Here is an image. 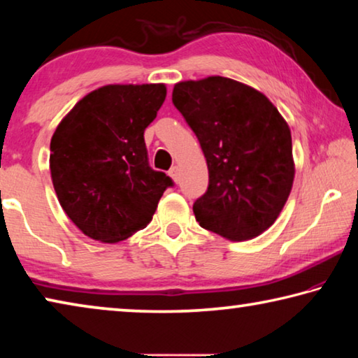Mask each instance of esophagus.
Here are the masks:
<instances>
[{"label":"esophagus","instance_id":"1","mask_svg":"<svg viewBox=\"0 0 358 358\" xmlns=\"http://www.w3.org/2000/svg\"><path fill=\"white\" fill-rule=\"evenodd\" d=\"M169 175H171L175 183H178V181H180V169H178V166H173L171 171H169Z\"/></svg>","mask_w":358,"mask_h":358}]
</instances>
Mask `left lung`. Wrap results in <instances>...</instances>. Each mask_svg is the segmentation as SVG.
I'll return each mask as SVG.
<instances>
[{"mask_svg": "<svg viewBox=\"0 0 358 358\" xmlns=\"http://www.w3.org/2000/svg\"><path fill=\"white\" fill-rule=\"evenodd\" d=\"M172 102L208 166L207 191L192 205L196 220L232 241L257 237L276 221L292 189L287 123L265 94L227 77L180 82Z\"/></svg>", "mask_w": 358, "mask_h": 358, "instance_id": "8db88e82", "label": "left lung"}]
</instances>
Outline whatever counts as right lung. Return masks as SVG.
<instances>
[{
	"label": "right lung",
	"mask_w": 358,
	"mask_h": 358,
	"mask_svg": "<svg viewBox=\"0 0 358 358\" xmlns=\"http://www.w3.org/2000/svg\"><path fill=\"white\" fill-rule=\"evenodd\" d=\"M167 90L162 83L107 85L85 96L58 124L50 173L66 215L87 237L117 243L153 217L173 186L148 162L143 132Z\"/></svg>",
	"instance_id": "right-lung-1"
}]
</instances>
